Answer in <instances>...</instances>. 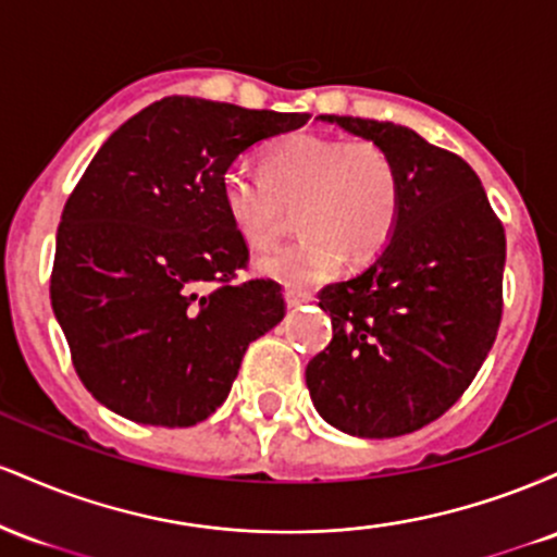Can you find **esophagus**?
<instances>
[{"label":"esophagus","mask_w":557,"mask_h":557,"mask_svg":"<svg viewBox=\"0 0 557 557\" xmlns=\"http://www.w3.org/2000/svg\"><path fill=\"white\" fill-rule=\"evenodd\" d=\"M309 300H311V293H300V290H296V287H287L285 290L287 309H298V306L309 304Z\"/></svg>","instance_id":"1"}]
</instances>
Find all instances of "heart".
I'll return each instance as SVG.
<instances>
[{"instance_id":"heart-1","label":"heart","mask_w":557,"mask_h":557,"mask_svg":"<svg viewBox=\"0 0 557 557\" xmlns=\"http://www.w3.org/2000/svg\"><path fill=\"white\" fill-rule=\"evenodd\" d=\"M222 203L257 251L280 238L287 209H298L304 238L261 257L259 267L283 283L314 285L343 259L363 264L382 253L398 225L400 177L393 157L372 140L293 133L264 151V172L230 168Z\"/></svg>"}]
</instances>
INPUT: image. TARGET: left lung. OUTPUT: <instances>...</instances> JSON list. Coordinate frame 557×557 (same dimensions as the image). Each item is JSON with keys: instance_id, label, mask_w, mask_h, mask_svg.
Wrapping results in <instances>:
<instances>
[{"instance_id": "obj_1", "label": "left lung", "mask_w": 557, "mask_h": 557, "mask_svg": "<svg viewBox=\"0 0 557 557\" xmlns=\"http://www.w3.org/2000/svg\"><path fill=\"white\" fill-rule=\"evenodd\" d=\"M393 157L400 212L367 270L319 293L332 341L306 367L319 417L400 437L440 419L487 359L503 317L505 230L476 172L411 127L319 114Z\"/></svg>"}]
</instances>
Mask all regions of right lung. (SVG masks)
<instances>
[{
    "mask_svg": "<svg viewBox=\"0 0 557 557\" xmlns=\"http://www.w3.org/2000/svg\"><path fill=\"white\" fill-rule=\"evenodd\" d=\"M309 114L164 96L104 140L70 194L52 309L88 393L120 417L194 426L212 417L248 343L283 322L274 280L233 285L248 261L222 203L243 151Z\"/></svg>",
    "mask_w": 557,
    "mask_h": 557,
    "instance_id": "obj_1",
    "label": "right lung"
}]
</instances>
